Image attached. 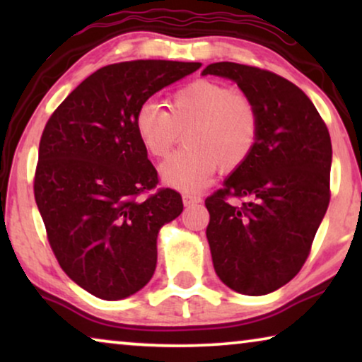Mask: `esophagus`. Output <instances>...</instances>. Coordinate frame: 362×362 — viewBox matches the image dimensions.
Listing matches in <instances>:
<instances>
[{"mask_svg":"<svg viewBox=\"0 0 362 362\" xmlns=\"http://www.w3.org/2000/svg\"><path fill=\"white\" fill-rule=\"evenodd\" d=\"M182 202H185V206L199 204V202H201V196L191 194V192H185V194H182Z\"/></svg>","mask_w":362,"mask_h":362,"instance_id":"1","label":"esophagus"}]
</instances>
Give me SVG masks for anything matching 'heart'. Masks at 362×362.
Wrapping results in <instances>:
<instances>
[{"label":"heart","instance_id":"obj_1","mask_svg":"<svg viewBox=\"0 0 362 362\" xmlns=\"http://www.w3.org/2000/svg\"><path fill=\"white\" fill-rule=\"evenodd\" d=\"M145 150L165 158L185 132V150L161 166L166 185L199 191L217 168L234 171L249 160L259 140V112L249 97L212 81H194L170 97L168 110L146 102L135 115Z\"/></svg>","mask_w":362,"mask_h":362}]
</instances>
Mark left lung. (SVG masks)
Returning a JSON list of instances; mask_svg holds the SVG:
<instances>
[{"label": "left lung", "instance_id": "8db88e82", "mask_svg": "<svg viewBox=\"0 0 362 362\" xmlns=\"http://www.w3.org/2000/svg\"><path fill=\"white\" fill-rule=\"evenodd\" d=\"M207 74L234 81L260 120L249 160L206 199L212 264L237 293L267 295L298 274L328 209L329 132L306 93L274 72L216 62ZM229 197L250 201L235 206Z\"/></svg>", "mask_w": 362, "mask_h": 362}]
</instances>
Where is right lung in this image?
Instances as JSON below:
<instances>
[{"mask_svg": "<svg viewBox=\"0 0 362 362\" xmlns=\"http://www.w3.org/2000/svg\"><path fill=\"white\" fill-rule=\"evenodd\" d=\"M199 62L130 61L88 76L56 108L39 143L34 197L59 265L88 293L122 300L156 269L158 232L182 212L180 192L155 189L158 173L135 115Z\"/></svg>", "mask_w": 362, "mask_h": 362, "instance_id": "add662e5", "label": "right lung"}]
</instances>
